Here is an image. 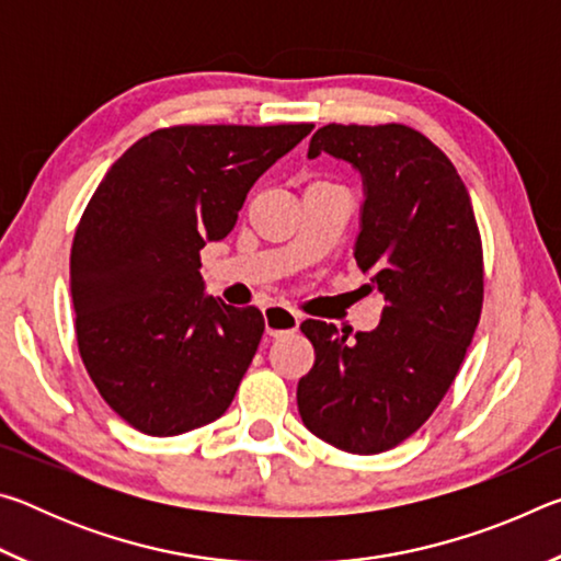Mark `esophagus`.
I'll return each mask as SVG.
<instances>
[{
	"label": "esophagus",
	"mask_w": 561,
	"mask_h": 561,
	"mask_svg": "<svg viewBox=\"0 0 561 561\" xmlns=\"http://www.w3.org/2000/svg\"><path fill=\"white\" fill-rule=\"evenodd\" d=\"M264 314V329H267L270 336H284L291 334V331L299 329L301 317L289 307H282V304H270V307L262 309Z\"/></svg>",
	"instance_id": "esophagus-1"
}]
</instances>
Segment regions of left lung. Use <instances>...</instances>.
Here are the masks:
<instances>
[{"label":"left lung","instance_id":"1","mask_svg":"<svg viewBox=\"0 0 561 561\" xmlns=\"http://www.w3.org/2000/svg\"><path fill=\"white\" fill-rule=\"evenodd\" d=\"M321 153L364 183L354 257L386 307L351 344L304 321L317 360L297 403L317 438L374 455L421 428L455 381L480 321L482 244L458 170L417 130L329 123L309 144V158Z\"/></svg>","mask_w":561,"mask_h":561}]
</instances>
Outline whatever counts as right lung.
<instances>
[{
  "label": "right lung",
  "mask_w": 561,
  "mask_h": 561,
  "mask_svg": "<svg viewBox=\"0 0 561 561\" xmlns=\"http://www.w3.org/2000/svg\"><path fill=\"white\" fill-rule=\"evenodd\" d=\"M289 126H175L111 165L71 247L83 366L133 428L168 438L230 408L264 319L205 294L201 250L237 225L257 178L311 133Z\"/></svg>",
  "instance_id": "1"
}]
</instances>
